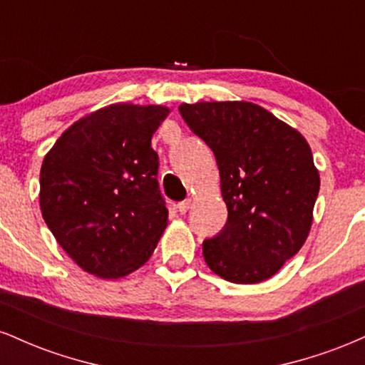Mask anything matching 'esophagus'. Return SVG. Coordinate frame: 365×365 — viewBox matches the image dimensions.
I'll return each instance as SVG.
<instances>
[{"instance_id": "obj_1", "label": "esophagus", "mask_w": 365, "mask_h": 365, "mask_svg": "<svg viewBox=\"0 0 365 365\" xmlns=\"http://www.w3.org/2000/svg\"><path fill=\"white\" fill-rule=\"evenodd\" d=\"M177 209L180 215H185L188 209H190V200H182V202H178Z\"/></svg>"}]
</instances>
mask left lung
I'll use <instances>...</instances> for the list:
<instances>
[{"label":"left lung","mask_w":365,"mask_h":365,"mask_svg":"<svg viewBox=\"0 0 365 365\" xmlns=\"http://www.w3.org/2000/svg\"><path fill=\"white\" fill-rule=\"evenodd\" d=\"M188 128L215 153L228 220L202 242L207 266L252 284L278 273L304 245L319 194L307 140L254 103L180 104Z\"/></svg>","instance_id":"1"}]
</instances>
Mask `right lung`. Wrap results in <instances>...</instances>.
Masks as SVG:
<instances>
[{"instance_id": "obj_1", "label": "right lung", "mask_w": 365, "mask_h": 365, "mask_svg": "<svg viewBox=\"0 0 365 365\" xmlns=\"http://www.w3.org/2000/svg\"><path fill=\"white\" fill-rule=\"evenodd\" d=\"M170 110L111 104L61 133L41 168V211L87 273L116 279L153 255L168 223L150 139Z\"/></svg>"}]
</instances>
